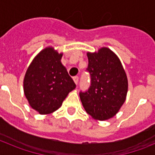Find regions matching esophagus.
Segmentation results:
<instances>
[{"label": "esophagus", "mask_w": 155, "mask_h": 155, "mask_svg": "<svg viewBox=\"0 0 155 155\" xmlns=\"http://www.w3.org/2000/svg\"><path fill=\"white\" fill-rule=\"evenodd\" d=\"M74 83L76 84H78V81H79V78L78 76H76V77H74Z\"/></svg>", "instance_id": "obj_1"}]
</instances>
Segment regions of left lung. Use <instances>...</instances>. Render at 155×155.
I'll list each match as a JSON object with an SVG mask.
<instances>
[{"label": "left lung", "mask_w": 155, "mask_h": 155, "mask_svg": "<svg viewBox=\"0 0 155 155\" xmlns=\"http://www.w3.org/2000/svg\"><path fill=\"white\" fill-rule=\"evenodd\" d=\"M86 69L91 78L90 86L81 91V101L87 114L98 120H105L117 113L124 103L128 81L120 60L108 48L98 53H87Z\"/></svg>", "instance_id": "left-lung-1"}]
</instances>
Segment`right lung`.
<instances>
[{
    "label": "right lung",
    "mask_w": 155,
    "mask_h": 155,
    "mask_svg": "<svg viewBox=\"0 0 155 155\" xmlns=\"http://www.w3.org/2000/svg\"><path fill=\"white\" fill-rule=\"evenodd\" d=\"M62 54L46 48L35 57L24 79L25 95L40 114L51 113L62 105L76 84L61 62Z\"/></svg>",
    "instance_id": "right-lung-1"
}]
</instances>
